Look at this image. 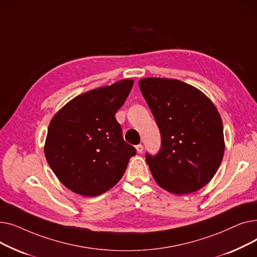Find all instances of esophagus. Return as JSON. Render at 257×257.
I'll list each match as a JSON object with an SVG mask.
<instances>
[{"mask_svg":"<svg viewBox=\"0 0 257 257\" xmlns=\"http://www.w3.org/2000/svg\"><path fill=\"white\" fill-rule=\"evenodd\" d=\"M136 148H137V151H138V153H142V152L144 151V146H143V145H141V144H140V145H138Z\"/></svg>","mask_w":257,"mask_h":257,"instance_id":"esophagus-1","label":"esophagus"}]
</instances>
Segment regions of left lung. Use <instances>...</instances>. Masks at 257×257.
Here are the masks:
<instances>
[{
	"mask_svg": "<svg viewBox=\"0 0 257 257\" xmlns=\"http://www.w3.org/2000/svg\"><path fill=\"white\" fill-rule=\"evenodd\" d=\"M160 131L157 154L146 153L155 181L168 192L190 194L206 185L224 155L223 123L212 102L176 79L139 81Z\"/></svg>",
	"mask_w": 257,
	"mask_h": 257,
	"instance_id": "8db88e82",
	"label": "left lung"
}]
</instances>
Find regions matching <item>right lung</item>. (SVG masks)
I'll list each match as a JSON object with an SVG mask.
<instances>
[{
	"label": "right lung",
	"mask_w": 257,
	"mask_h": 257,
	"mask_svg": "<svg viewBox=\"0 0 257 257\" xmlns=\"http://www.w3.org/2000/svg\"><path fill=\"white\" fill-rule=\"evenodd\" d=\"M133 80L89 90L54 115L45 154L60 182L85 197L99 196L115 185L137 154L123 139L115 113L125 103Z\"/></svg>",
	"instance_id": "1"
}]
</instances>
